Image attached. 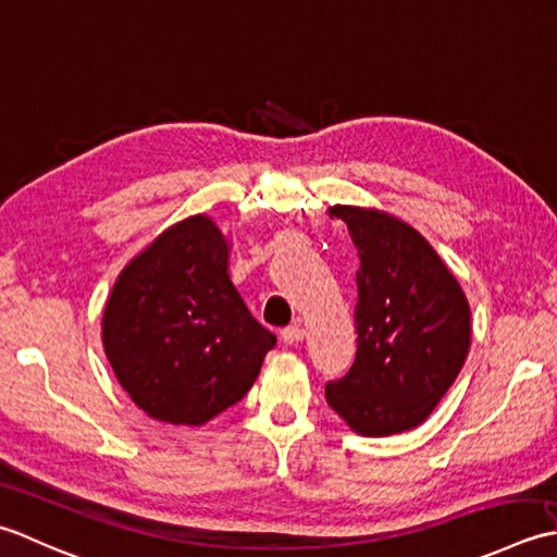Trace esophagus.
I'll list each match as a JSON object with an SVG mask.
<instances>
[{"label":"esophagus","mask_w":557,"mask_h":557,"mask_svg":"<svg viewBox=\"0 0 557 557\" xmlns=\"http://www.w3.org/2000/svg\"><path fill=\"white\" fill-rule=\"evenodd\" d=\"M305 338V329L300 326V324H290V326H286L281 332V342L283 344H288V346H293V344H300Z\"/></svg>","instance_id":"obj_1"}]
</instances>
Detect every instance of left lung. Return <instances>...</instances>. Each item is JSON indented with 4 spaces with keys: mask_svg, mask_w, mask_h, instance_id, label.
<instances>
[{
    "mask_svg": "<svg viewBox=\"0 0 557 557\" xmlns=\"http://www.w3.org/2000/svg\"><path fill=\"white\" fill-rule=\"evenodd\" d=\"M358 249V354L326 404L366 437L421 425L457 380L471 348V308L461 283L425 237L396 215L336 203Z\"/></svg>",
    "mask_w": 557,
    "mask_h": 557,
    "instance_id": "8db88e82",
    "label": "left lung"
}]
</instances>
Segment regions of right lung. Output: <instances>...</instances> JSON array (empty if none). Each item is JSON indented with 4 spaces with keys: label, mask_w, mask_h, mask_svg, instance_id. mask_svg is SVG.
<instances>
[{
    "label": "right lung",
    "mask_w": 557,
    "mask_h": 557,
    "mask_svg": "<svg viewBox=\"0 0 557 557\" xmlns=\"http://www.w3.org/2000/svg\"><path fill=\"white\" fill-rule=\"evenodd\" d=\"M231 243L207 213L170 225L120 271L100 336L146 416L197 428L252 389L276 336L228 274Z\"/></svg>",
    "instance_id": "add662e5"
}]
</instances>
